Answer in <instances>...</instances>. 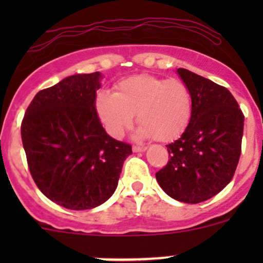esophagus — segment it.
<instances>
[{
	"instance_id": "obj_1",
	"label": "esophagus",
	"mask_w": 263,
	"mask_h": 263,
	"mask_svg": "<svg viewBox=\"0 0 263 263\" xmlns=\"http://www.w3.org/2000/svg\"><path fill=\"white\" fill-rule=\"evenodd\" d=\"M132 150H134V153H144V151L146 150V147L145 146H134L132 147Z\"/></svg>"
}]
</instances>
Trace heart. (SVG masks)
<instances>
[{"mask_svg":"<svg viewBox=\"0 0 263 263\" xmlns=\"http://www.w3.org/2000/svg\"><path fill=\"white\" fill-rule=\"evenodd\" d=\"M192 95L184 82L151 75H136L119 81L116 92L100 91L95 109L108 134L121 137L134 122L139 137L173 141L188 127L192 117Z\"/></svg>","mask_w":263,"mask_h":263,"instance_id":"1","label":"heart"}]
</instances>
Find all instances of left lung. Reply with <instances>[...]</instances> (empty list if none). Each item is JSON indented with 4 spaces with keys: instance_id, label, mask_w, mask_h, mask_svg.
Segmentation results:
<instances>
[{
    "instance_id": "left-lung-1",
    "label": "left lung",
    "mask_w": 263,
    "mask_h": 263,
    "mask_svg": "<svg viewBox=\"0 0 263 263\" xmlns=\"http://www.w3.org/2000/svg\"><path fill=\"white\" fill-rule=\"evenodd\" d=\"M177 72L192 95V117L182 136L166 145L171 159L155 176L172 198L198 203L232 181L240 156L245 116L227 87L185 68Z\"/></svg>"
}]
</instances>
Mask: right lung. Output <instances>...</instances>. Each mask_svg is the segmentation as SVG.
I'll return each instance as SVG.
<instances>
[{"instance_id": "obj_1", "label": "right lung", "mask_w": 263, "mask_h": 263, "mask_svg": "<svg viewBox=\"0 0 263 263\" xmlns=\"http://www.w3.org/2000/svg\"><path fill=\"white\" fill-rule=\"evenodd\" d=\"M102 73L68 76L41 90L26 109L21 140L29 171L46 197L89 210L115 193L131 145L112 139L95 109Z\"/></svg>"}]
</instances>
